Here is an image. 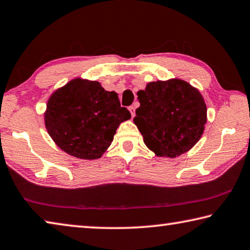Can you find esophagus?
Returning a JSON list of instances; mask_svg holds the SVG:
<instances>
[{
	"instance_id": "esophagus-1",
	"label": "esophagus",
	"mask_w": 250,
	"mask_h": 250,
	"mask_svg": "<svg viewBox=\"0 0 250 250\" xmlns=\"http://www.w3.org/2000/svg\"><path fill=\"white\" fill-rule=\"evenodd\" d=\"M129 111H130V113H131V116L134 117V115H135V108H134V105H130V107H129Z\"/></svg>"
}]
</instances>
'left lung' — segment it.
<instances>
[{"mask_svg":"<svg viewBox=\"0 0 250 250\" xmlns=\"http://www.w3.org/2000/svg\"><path fill=\"white\" fill-rule=\"evenodd\" d=\"M133 122L155 155L176 158L192 149L204 132L207 108L196 88L182 79L152 82L138 91Z\"/></svg>","mask_w":250,"mask_h":250,"instance_id":"8db88e82","label":"left lung"}]
</instances>
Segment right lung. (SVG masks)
Listing matches in <instances>:
<instances>
[{"label": "right lung", "mask_w": 250, "mask_h": 250, "mask_svg": "<svg viewBox=\"0 0 250 250\" xmlns=\"http://www.w3.org/2000/svg\"><path fill=\"white\" fill-rule=\"evenodd\" d=\"M118 94L100 83L76 78L49 97L44 113L45 126L54 142L75 158H101L121 122L129 120Z\"/></svg>", "instance_id": "add662e5"}]
</instances>
